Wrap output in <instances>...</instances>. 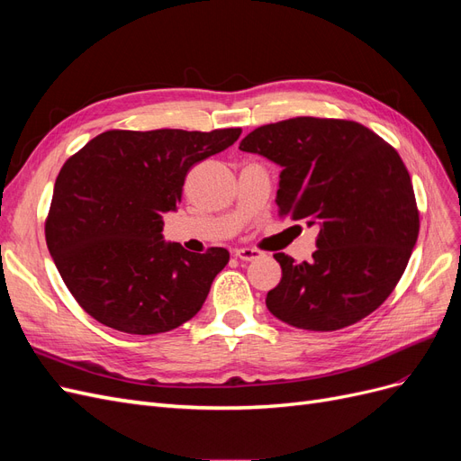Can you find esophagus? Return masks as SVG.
Instances as JSON below:
<instances>
[{"instance_id":"34e87169","label":"esophagus","mask_w":461,"mask_h":461,"mask_svg":"<svg viewBox=\"0 0 461 461\" xmlns=\"http://www.w3.org/2000/svg\"><path fill=\"white\" fill-rule=\"evenodd\" d=\"M234 256L242 261H254V259L261 258V252L256 248H236Z\"/></svg>"}]
</instances>
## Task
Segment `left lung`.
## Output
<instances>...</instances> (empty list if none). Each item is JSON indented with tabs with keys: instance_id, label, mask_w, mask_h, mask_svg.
<instances>
[{
	"instance_id": "obj_1",
	"label": "left lung",
	"mask_w": 461,
	"mask_h": 461,
	"mask_svg": "<svg viewBox=\"0 0 461 461\" xmlns=\"http://www.w3.org/2000/svg\"><path fill=\"white\" fill-rule=\"evenodd\" d=\"M242 151L281 167L278 213L319 227L312 261L275 254L283 278L269 312L305 330H339L373 313L406 271L420 234L398 151L354 121L296 117L249 132Z\"/></svg>"
}]
</instances>
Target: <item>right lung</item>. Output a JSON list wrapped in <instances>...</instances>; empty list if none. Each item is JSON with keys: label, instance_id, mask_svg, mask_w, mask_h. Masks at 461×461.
Here are the masks:
<instances>
[{"label": "right lung", "instance_id": "add662e5", "mask_svg": "<svg viewBox=\"0 0 461 461\" xmlns=\"http://www.w3.org/2000/svg\"><path fill=\"white\" fill-rule=\"evenodd\" d=\"M242 129L107 131L68 158L53 186L46 242L63 283L102 325L158 334L186 323L229 263L225 248L192 254L163 240L192 165Z\"/></svg>", "mask_w": 461, "mask_h": 461}]
</instances>
